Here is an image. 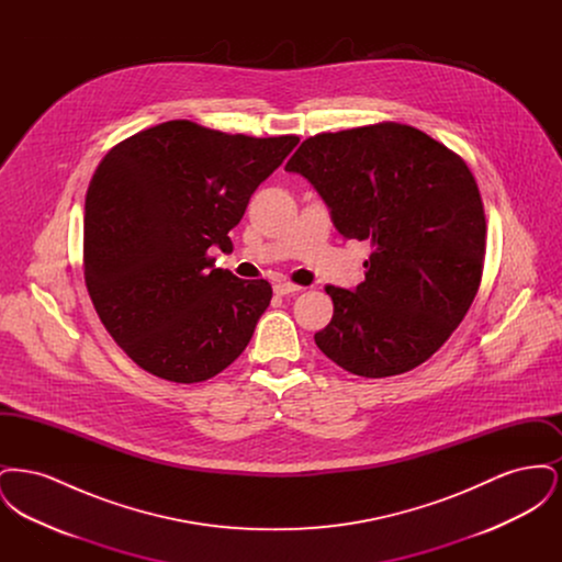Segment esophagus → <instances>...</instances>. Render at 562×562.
<instances>
[{
	"instance_id": "34e87169",
	"label": "esophagus",
	"mask_w": 562,
	"mask_h": 562,
	"mask_svg": "<svg viewBox=\"0 0 562 562\" xmlns=\"http://www.w3.org/2000/svg\"><path fill=\"white\" fill-rule=\"evenodd\" d=\"M299 291H301V286H299V284L286 282V280H278V282L273 284V293L280 294V296H284V294L299 293Z\"/></svg>"
}]
</instances>
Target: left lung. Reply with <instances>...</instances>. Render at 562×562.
Masks as SVG:
<instances>
[{
    "mask_svg": "<svg viewBox=\"0 0 562 562\" xmlns=\"http://www.w3.org/2000/svg\"><path fill=\"white\" fill-rule=\"evenodd\" d=\"M305 177L348 240H369L364 282L326 286L335 312L314 335L360 376L426 362L479 293L486 248L481 191L468 164L413 126L381 122L310 136L286 164Z\"/></svg>",
    "mask_w": 562,
    "mask_h": 562,
    "instance_id": "left-lung-1",
    "label": "left lung"
}]
</instances>
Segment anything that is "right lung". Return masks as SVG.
<instances>
[{
	"label": "right lung",
	"instance_id": "right-lung-1",
	"mask_svg": "<svg viewBox=\"0 0 562 562\" xmlns=\"http://www.w3.org/2000/svg\"><path fill=\"white\" fill-rule=\"evenodd\" d=\"M299 136L255 138L164 122L117 143L86 193L83 278L113 341L143 371L198 383L248 346L268 280L214 268L213 248Z\"/></svg>",
	"mask_w": 562,
	"mask_h": 562
}]
</instances>
